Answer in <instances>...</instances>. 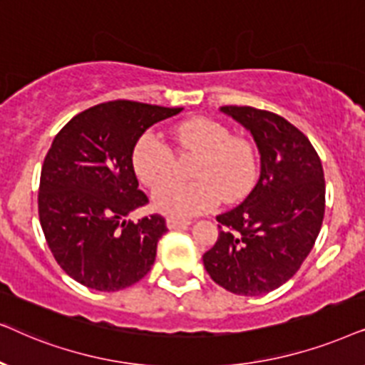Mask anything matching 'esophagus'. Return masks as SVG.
Returning a JSON list of instances; mask_svg holds the SVG:
<instances>
[{"mask_svg":"<svg viewBox=\"0 0 365 365\" xmlns=\"http://www.w3.org/2000/svg\"><path fill=\"white\" fill-rule=\"evenodd\" d=\"M190 220H177V218H167V227L170 230H178V228H185L190 225Z\"/></svg>","mask_w":365,"mask_h":365,"instance_id":"obj_1","label":"esophagus"}]
</instances>
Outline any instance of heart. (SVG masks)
Wrapping results in <instances>:
<instances>
[{"label":"heart","mask_w":365,"mask_h":365,"mask_svg":"<svg viewBox=\"0 0 365 365\" xmlns=\"http://www.w3.org/2000/svg\"><path fill=\"white\" fill-rule=\"evenodd\" d=\"M173 138L182 150L202 153L195 172V183L167 180L173 165V152L157 133L145 132L133 145L132 168L140 183L153 192V208L177 220L197 217L213 210L223 198L237 202L247 197L257 182V155L244 138L233 137L220 121L195 116L172 128Z\"/></svg>","instance_id":"1"}]
</instances>
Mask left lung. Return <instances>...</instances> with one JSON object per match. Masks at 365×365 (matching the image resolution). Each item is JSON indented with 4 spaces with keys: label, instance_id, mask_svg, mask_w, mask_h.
<instances>
[{
    "label": "left lung",
    "instance_id": "1",
    "mask_svg": "<svg viewBox=\"0 0 365 365\" xmlns=\"http://www.w3.org/2000/svg\"><path fill=\"white\" fill-rule=\"evenodd\" d=\"M259 148L260 177L239 207L217 220L218 239L203 254L215 284L247 297L279 289L312 250L325 210L324 170L309 138L272 111L222 106Z\"/></svg>",
    "mask_w": 365,
    "mask_h": 365
}]
</instances>
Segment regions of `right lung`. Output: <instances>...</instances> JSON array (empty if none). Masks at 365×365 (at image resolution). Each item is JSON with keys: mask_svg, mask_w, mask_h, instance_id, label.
<instances>
[{"mask_svg": "<svg viewBox=\"0 0 365 365\" xmlns=\"http://www.w3.org/2000/svg\"><path fill=\"white\" fill-rule=\"evenodd\" d=\"M183 108L116 100L81 111L53 140L38 212L48 247L71 279L100 292L137 284L152 269L165 218L126 217L148 202L132 150L150 126Z\"/></svg>", "mask_w": 365, "mask_h": 365, "instance_id": "obj_1", "label": "right lung"}]
</instances>
